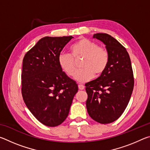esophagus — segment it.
<instances>
[{
	"mask_svg": "<svg viewBox=\"0 0 150 150\" xmlns=\"http://www.w3.org/2000/svg\"><path fill=\"white\" fill-rule=\"evenodd\" d=\"M78 87H79V90H83L85 88V86L83 85H79Z\"/></svg>",
	"mask_w": 150,
	"mask_h": 150,
	"instance_id": "obj_1",
	"label": "esophagus"
}]
</instances>
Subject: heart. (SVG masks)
Here are the masks:
<instances>
[{
  "mask_svg": "<svg viewBox=\"0 0 150 150\" xmlns=\"http://www.w3.org/2000/svg\"><path fill=\"white\" fill-rule=\"evenodd\" d=\"M71 54L62 53L58 57L59 64L62 71L68 77L74 75L76 69L75 60L83 57L81 64L82 68L75 74V79L79 83L91 80L94 76L103 75L107 68L109 55L107 50L95 42L87 38H81L71 47Z\"/></svg>",
  "mask_w": 150,
  "mask_h": 150,
  "instance_id": "heart-1",
  "label": "heart"
}]
</instances>
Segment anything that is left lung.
<instances>
[{
	"instance_id": "8db88e82",
	"label": "left lung",
	"mask_w": 150,
	"mask_h": 150,
	"mask_svg": "<svg viewBox=\"0 0 150 150\" xmlns=\"http://www.w3.org/2000/svg\"><path fill=\"white\" fill-rule=\"evenodd\" d=\"M106 45L109 55L107 68L103 75L85 84L88 115L100 124L115 121L122 115L132 93L134 79L130 56L126 49L111 35H93Z\"/></svg>"
}]
</instances>
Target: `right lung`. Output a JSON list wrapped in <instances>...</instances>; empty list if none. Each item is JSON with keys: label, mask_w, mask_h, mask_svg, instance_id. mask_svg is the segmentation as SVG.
Returning a JSON list of instances; mask_svg holds the SVG:
<instances>
[{"label": "right lung", "mask_w": 150, "mask_h": 150, "mask_svg": "<svg viewBox=\"0 0 150 150\" xmlns=\"http://www.w3.org/2000/svg\"><path fill=\"white\" fill-rule=\"evenodd\" d=\"M73 38L44 37L24 57L22 97L35 118L47 126H57L65 120L78 91L76 83L58 64L61 52Z\"/></svg>", "instance_id": "right-lung-1"}]
</instances>
